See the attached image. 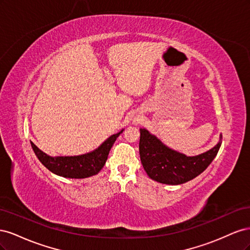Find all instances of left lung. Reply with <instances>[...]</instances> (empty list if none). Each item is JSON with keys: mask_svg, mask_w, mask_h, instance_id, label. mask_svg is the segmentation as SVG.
Returning a JSON list of instances; mask_svg holds the SVG:
<instances>
[{"mask_svg": "<svg viewBox=\"0 0 250 250\" xmlns=\"http://www.w3.org/2000/svg\"><path fill=\"white\" fill-rule=\"evenodd\" d=\"M140 157L148 176L166 185H181L198 176L217 155L221 142L197 156H186L176 152L150 134L146 129H140Z\"/></svg>", "mask_w": 250, "mask_h": 250, "instance_id": "8db88e82", "label": "left lung"}]
</instances>
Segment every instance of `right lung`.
<instances>
[{"label": "right lung", "mask_w": 250, "mask_h": 250, "mask_svg": "<svg viewBox=\"0 0 250 250\" xmlns=\"http://www.w3.org/2000/svg\"><path fill=\"white\" fill-rule=\"evenodd\" d=\"M122 132L123 130L112 134L93 152L78 156L51 157L43 153L32 142L31 147L41 163L52 173L67 178H86L96 175L104 167L113 143Z\"/></svg>", "instance_id": "1"}]
</instances>
